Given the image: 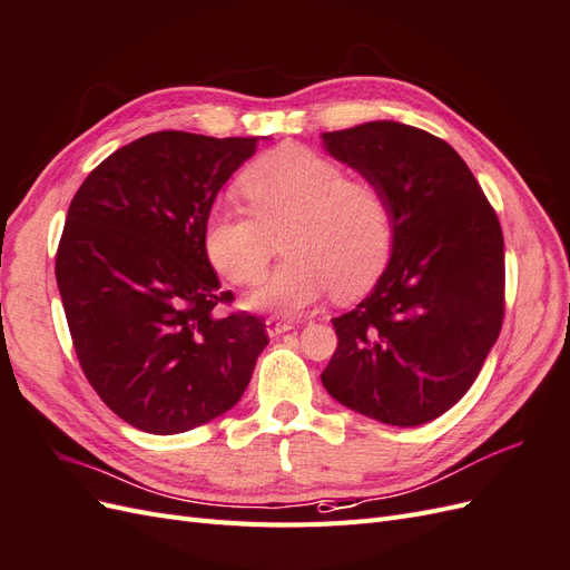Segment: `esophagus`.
I'll return each mask as SVG.
<instances>
[{
	"instance_id": "34e87169",
	"label": "esophagus",
	"mask_w": 570,
	"mask_h": 570,
	"mask_svg": "<svg viewBox=\"0 0 570 570\" xmlns=\"http://www.w3.org/2000/svg\"><path fill=\"white\" fill-rule=\"evenodd\" d=\"M292 327H295V325H292L289 321H281V318H268V321H266V333H268V337H278V335L292 331Z\"/></svg>"
}]
</instances>
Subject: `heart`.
Returning <instances> with one entry per match:
<instances>
[{
  "label": "heart",
  "mask_w": 570,
  "mask_h": 570,
  "mask_svg": "<svg viewBox=\"0 0 570 570\" xmlns=\"http://www.w3.org/2000/svg\"><path fill=\"white\" fill-rule=\"evenodd\" d=\"M249 209L218 204L204 223V249L235 285L262 281L283 237L287 262L247 297L254 312L306 314L327 292L354 299L381 278L394 243L392 206L371 180L304 145H283L239 178Z\"/></svg>",
  "instance_id": "heart-1"
}]
</instances>
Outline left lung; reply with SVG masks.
Masks as SVG:
<instances>
[{
	"instance_id": "left-lung-1",
	"label": "left lung",
	"mask_w": 570,
	"mask_h": 570,
	"mask_svg": "<svg viewBox=\"0 0 570 570\" xmlns=\"http://www.w3.org/2000/svg\"><path fill=\"white\" fill-rule=\"evenodd\" d=\"M323 149L383 189L390 262L350 314L333 318L327 394L387 425L435 421L469 392L504 318V237L459 154L396 120L323 132Z\"/></svg>"
}]
</instances>
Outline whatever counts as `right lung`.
I'll list each match as a JSON object with an SVG mask.
<instances>
[{
  "instance_id": "right-lung-1",
  "label": "right lung",
  "mask_w": 570,
  "mask_h": 570,
  "mask_svg": "<svg viewBox=\"0 0 570 570\" xmlns=\"http://www.w3.org/2000/svg\"><path fill=\"white\" fill-rule=\"evenodd\" d=\"M258 137L161 130L116 149L68 206L57 285L90 385L118 419L176 435L230 411L268 344L204 249L216 195Z\"/></svg>"
}]
</instances>
